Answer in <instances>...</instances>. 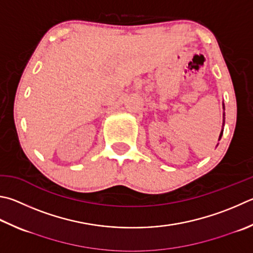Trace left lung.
Returning <instances> with one entry per match:
<instances>
[{
  "instance_id": "1",
  "label": "left lung",
  "mask_w": 253,
  "mask_h": 253,
  "mask_svg": "<svg viewBox=\"0 0 253 253\" xmlns=\"http://www.w3.org/2000/svg\"><path fill=\"white\" fill-rule=\"evenodd\" d=\"M223 108H224V105H223ZM223 116H224V114H223ZM223 123H224V122H223ZM222 132H223V130H222V131H221V132H220V136H219V139H220V138H221V136H222Z\"/></svg>"
}]
</instances>
